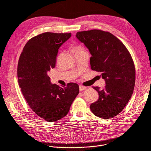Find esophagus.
Instances as JSON below:
<instances>
[{
  "instance_id": "1",
  "label": "esophagus",
  "mask_w": 151,
  "mask_h": 151,
  "mask_svg": "<svg viewBox=\"0 0 151 151\" xmlns=\"http://www.w3.org/2000/svg\"><path fill=\"white\" fill-rule=\"evenodd\" d=\"M79 88H80V91L85 90V89L86 88V87H85V86H82V85H80V86H79Z\"/></svg>"
}]
</instances>
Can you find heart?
Listing matches in <instances>:
<instances>
[{"mask_svg":"<svg viewBox=\"0 0 151 151\" xmlns=\"http://www.w3.org/2000/svg\"><path fill=\"white\" fill-rule=\"evenodd\" d=\"M73 49L74 51L76 52H80V51H83V50H84V49H83V48L80 45H75L73 47Z\"/></svg>","mask_w":151,"mask_h":151,"instance_id":"1","label":"heart"}]
</instances>
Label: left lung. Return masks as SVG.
Listing matches in <instances>:
<instances>
[{"label": "left lung", "instance_id": "left-lung-1", "mask_svg": "<svg viewBox=\"0 0 151 151\" xmlns=\"http://www.w3.org/2000/svg\"><path fill=\"white\" fill-rule=\"evenodd\" d=\"M76 38L88 48L92 70L101 73L106 85L94 86L98 101L90 105L98 118L109 119L121 113L131 98L135 85L136 70L124 45L108 32L91 30L77 32Z\"/></svg>", "mask_w": 151, "mask_h": 151}]
</instances>
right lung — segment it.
Listing matches in <instances>:
<instances>
[{
	"mask_svg": "<svg viewBox=\"0 0 151 151\" xmlns=\"http://www.w3.org/2000/svg\"><path fill=\"white\" fill-rule=\"evenodd\" d=\"M71 36V33H43L27 42L19 58L17 76L21 91L33 112L48 122L68 114L79 93L76 83L60 87L51 83L48 75L55 68L59 48Z\"/></svg>",
	"mask_w": 151,
	"mask_h": 151,
	"instance_id": "1",
	"label": "right lung"
}]
</instances>
